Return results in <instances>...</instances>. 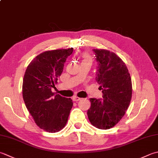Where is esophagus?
Masks as SVG:
<instances>
[{"label": "esophagus", "instance_id": "34e87169", "mask_svg": "<svg viewBox=\"0 0 158 158\" xmlns=\"http://www.w3.org/2000/svg\"><path fill=\"white\" fill-rule=\"evenodd\" d=\"M81 99V98L77 97V96H75V97H73V100L74 101H80Z\"/></svg>", "mask_w": 158, "mask_h": 158}]
</instances>
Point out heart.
<instances>
[{
    "mask_svg": "<svg viewBox=\"0 0 158 158\" xmlns=\"http://www.w3.org/2000/svg\"><path fill=\"white\" fill-rule=\"evenodd\" d=\"M84 61H89L92 62V58L88 53H84L83 55V62Z\"/></svg>",
    "mask_w": 158,
    "mask_h": 158,
    "instance_id": "b5f03b06",
    "label": "heart"
}]
</instances>
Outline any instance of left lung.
I'll list each match as a JSON object with an SVG mask.
<instances>
[{"label": "left lung", "instance_id": "left-lung-1", "mask_svg": "<svg viewBox=\"0 0 158 158\" xmlns=\"http://www.w3.org/2000/svg\"><path fill=\"white\" fill-rule=\"evenodd\" d=\"M98 64L97 80L101 85L103 100L91 98L88 110L89 122L95 127L109 129L126 113L132 97V83L125 63L114 52L93 49Z\"/></svg>", "mask_w": 158, "mask_h": 158}]
</instances>
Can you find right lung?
Masks as SVG:
<instances>
[{"mask_svg": "<svg viewBox=\"0 0 158 158\" xmlns=\"http://www.w3.org/2000/svg\"><path fill=\"white\" fill-rule=\"evenodd\" d=\"M73 48L43 52L27 66L23 83L25 106L40 129L49 133L61 130L66 125L73 103L51 91L63 72Z\"/></svg>", "mask_w": 158, "mask_h": 158, "instance_id": "obj_1", "label": "right lung"}]
</instances>
